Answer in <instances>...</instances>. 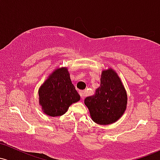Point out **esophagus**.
<instances>
[{"label": "esophagus", "instance_id": "obj_1", "mask_svg": "<svg viewBox=\"0 0 160 160\" xmlns=\"http://www.w3.org/2000/svg\"><path fill=\"white\" fill-rule=\"evenodd\" d=\"M79 94H80V96H81V98L83 99L84 98H85V96H86L85 91H83V90H80V92H79Z\"/></svg>", "mask_w": 160, "mask_h": 160}]
</instances>
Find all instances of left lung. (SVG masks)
Wrapping results in <instances>:
<instances>
[{
	"label": "left lung",
	"mask_w": 160,
	"mask_h": 160,
	"mask_svg": "<svg viewBox=\"0 0 160 160\" xmlns=\"http://www.w3.org/2000/svg\"><path fill=\"white\" fill-rule=\"evenodd\" d=\"M84 103L92 120L98 124L113 123L122 117L127 105V94L114 70L102 71L100 86L94 95L86 97Z\"/></svg>",
	"instance_id": "left-lung-1"
}]
</instances>
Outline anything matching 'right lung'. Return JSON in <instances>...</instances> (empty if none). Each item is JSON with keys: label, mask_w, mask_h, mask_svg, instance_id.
I'll list each match as a JSON object with an SVG mask.
<instances>
[{"label": "right lung", "mask_w": 160, "mask_h": 160, "mask_svg": "<svg viewBox=\"0 0 160 160\" xmlns=\"http://www.w3.org/2000/svg\"><path fill=\"white\" fill-rule=\"evenodd\" d=\"M38 95L43 112L50 117L63 115L71 104L80 99L67 68L55 70L40 87Z\"/></svg>", "instance_id": "right-lung-1"}]
</instances>
